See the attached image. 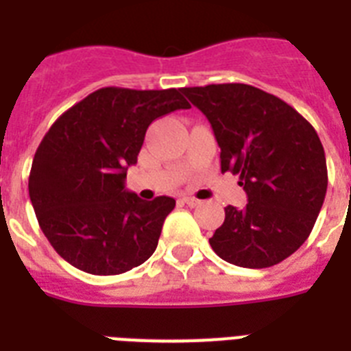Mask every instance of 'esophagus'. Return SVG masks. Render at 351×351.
<instances>
[{
	"mask_svg": "<svg viewBox=\"0 0 351 351\" xmlns=\"http://www.w3.org/2000/svg\"><path fill=\"white\" fill-rule=\"evenodd\" d=\"M181 202H184V204H188V206H199L201 204V201L199 199H195V197H190V195H184L181 199Z\"/></svg>",
	"mask_w": 351,
	"mask_h": 351,
	"instance_id": "obj_1",
	"label": "esophagus"
}]
</instances>
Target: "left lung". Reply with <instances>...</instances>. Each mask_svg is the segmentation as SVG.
<instances>
[{"mask_svg": "<svg viewBox=\"0 0 351 351\" xmlns=\"http://www.w3.org/2000/svg\"><path fill=\"white\" fill-rule=\"evenodd\" d=\"M208 118L221 147V170L239 173L247 204L226 206L210 245L226 262L265 269L308 239L326 195L325 150L300 112L247 84L182 88Z\"/></svg>", "mask_w": 351, "mask_h": 351, "instance_id": "obj_1", "label": "left lung"}]
</instances>
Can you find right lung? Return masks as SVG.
Returning <instances> with one entry per match:
<instances>
[{
	"label": "right lung",
	"mask_w": 351,
	"mask_h": 351,
	"mask_svg": "<svg viewBox=\"0 0 351 351\" xmlns=\"http://www.w3.org/2000/svg\"><path fill=\"white\" fill-rule=\"evenodd\" d=\"M188 107L181 89L102 88L57 118L34 156L28 192L40 230L66 262L111 276L150 258L176 201L125 190L127 169L150 123Z\"/></svg>",
	"instance_id": "obj_1"
}]
</instances>
